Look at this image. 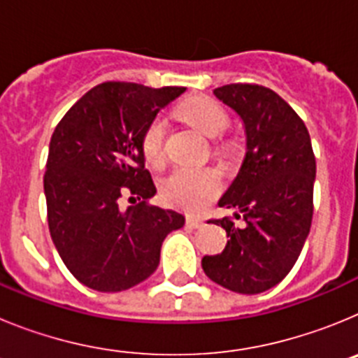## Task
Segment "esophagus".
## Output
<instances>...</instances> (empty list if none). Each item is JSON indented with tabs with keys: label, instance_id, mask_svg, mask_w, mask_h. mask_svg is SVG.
Listing matches in <instances>:
<instances>
[{
	"label": "esophagus",
	"instance_id": "1",
	"mask_svg": "<svg viewBox=\"0 0 358 358\" xmlns=\"http://www.w3.org/2000/svg\"><path fill=\"white\" fill-rule=\"evenodd\" d=\"M186 224H188L189 227H194V229H201V227L206 226V222H204L202 218H195V217L186 218Z\"/></svg>",
	"mask_w": 358,
	"mask_h": 358
}]
</instances>
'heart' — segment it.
Listing matches in <instances>:
<instances>
[{
  "label": "heart",
  "mask_w": 358,
  "mask_h": 358,
  "mask_svg": "<svg viewBox=\"0 0 358 358\" xmlns=\"http://www.w3.org/2000/svg\"><path fill=\"white\" fill-rule=\"evenodd\" d=\"M181 113L195 129L208 138H218L229 127V116L222 106L211 98L199 96L188 100ZM164 118L156 116L147 127L141 140L143 154L150 163H157L163 154ZM220 189V177L211 169L177 166L161 182V194L170 204L188 211H199L208 206Z\"/></svg>",
  "instance_id": "heart-1"
}]
</instances>
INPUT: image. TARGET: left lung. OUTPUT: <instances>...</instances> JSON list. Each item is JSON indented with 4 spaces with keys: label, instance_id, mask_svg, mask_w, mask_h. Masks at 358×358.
Returning a JSON list of instances; mask_svg holds the SVG:
<instances>
[{
    "label": "left lung",
    "instance_id": "obj_1",
    "mask_svg": "<svg viewBox=\"0 0 358 358\" xmlns=\"http://www.w3.org/2000/svg\"><path fill=\"white\" fill-rule=\"evenodd\" d=\"M213 94L243 123L245 156L218 206L233 208L245 224L215 220L229 240L220 255L202 258V268L224 289L260 294L290 273L310 233L314 150L303 120L273 90L229 84Z\"/></svg>",
    "mask_w": 358,
    "mask_h": 358
}]
</instances>
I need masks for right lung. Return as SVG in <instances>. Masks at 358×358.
<instances>
[{"label":"right lung","instance_id":"right-lung-1","mask_svg":"<svg viewBox=\"0 0 358 358\" xmlns=\"http://www.w3.org/2000/svg\"><path fill=\"white\" fill-rule=\"evenodd\" d=\"M186 87L152 90L106 82L59 122L44 173L50 235L69 273L98 292H120L159 265L163 240L185 215L147 204L156 195L141 140L163 107ZM125 191L141 203L119 208Z\"/></svg>","mask_w":358,"mask_h":358}]
</instances>
